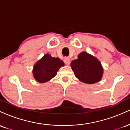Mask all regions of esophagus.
<instances>
[{
	"label": "esophagus",
	"instance_id": "34e87169",
	"mask_svg": "<svg viewBox=\"0 0 130 130\" xmlns=\"http://www.w3.org/2000/svg\"><path fill=\"white\" fill-rule=\"evenodd\" d=\"M64 62H65V63L66 64V65H69L70 64V59L69 58L66 57L65 59H64Z\"/></svg>",
	"mask_w": 130,
	"mask_h": 130
}]
</instances>
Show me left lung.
Segmentation results:
<instances>
[{
    "label": "left lung",
    "instance_id": "left-lung-1",
    "mask_svg": "<svg viewBox=\"0 0 130 130\" xmlns=\"http://www.w3.org/2000/svg\"><path fill=\"white\" fill-rule=\"evenodd\" d=\"M71 67L75 76L86 84L100 81L103 74V68L100 60L85 51L81 52L77 59L71 62Z\"/></svg>",
    "mask_w": 130,
    "mask_h": 130
}]
</instances>
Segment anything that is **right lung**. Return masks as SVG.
I'll list each match as a JSON object with an SVG mask.
<instances>
[{
	"label": "right lung",
	"mask_w": 130,
	"mask_h": 130,
	"mask_svg": "<svg viewBox=\"0 0 130 130\" xmlns=\"http://www.w3.org/2000/svg\"><path fill=\"white\" fill-rule=\"evenodd\" d=\"M64 65L63 62L59 58L53 57L50 54H46L34 65L33 76L38 83H46L56 76L60 67Z\"/></svg>",
	"instance_id": "add662e5"
}]
</instances>
